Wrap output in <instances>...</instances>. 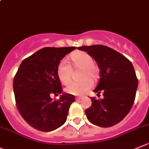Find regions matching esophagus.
<instances>
[{
  "label": "esophagus",
  "instance_id": "obj_1",
  "mask_svg": "<svg viewBox=\"0 0 149 149\" xmlns=\"http://www.w3.org/2000/svg\"><path fill=\"white\" fill-rule=\"evenodd\" d=\"M75 100H76V101H78V100H82V97H76Z\"/></svg>",
  "mask_w": 149,
  "mask_h": 149
}]
</instances>
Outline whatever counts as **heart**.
Returning <instances> with one entry per match:
<instances>
[{"label":"heart","mask_w":149,"mask_h":149,"mask_svg":"<svg viewBox=\"0 0 149 149\" xmlns=\"http://www.w3.org/2000/svg\"><path fill=\"white\" fill-rule=\"evenodd\" d=\"M74 66L75 68L83 69L82 78H86L80 82H72L66 88V91L72 95H83L93 87L91 79L97 78V69L95 67L93 58L87 52L83 51H77L71 55ZM72 66L66 59H62L57 68V74L62 83L66 85L71 81Z\"/></svg>","instance_id":"heart-1"}]
</instances>
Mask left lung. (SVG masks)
Returning <instances> with one entry per match:
<instances>
[{"mask_svg": "<svg viewBox=\"0 0 149 149\" xmlns=\"http://www.w3.org/2000/svg\"><path fill=\"white\" fill-rule=\"evenodd\" d=\"M86 51L97 63L100 79L93 92H102L104 98L95 100L86 110L91 123L101 127H110L122 121L131 110L138 80L132 63L124 56L104 45L77 47Z\"/></svg>", "mask_w": 149, "mask_h": 149, "instance_id": "8db88e82", "label": "left lung"}]
</instances>
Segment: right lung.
Segmentation results:
<instances>
[{
	"instance_id": "obj_1",
	"label": "right lung",
	"mask_w": 149,
	"mask_h": 149,
	"mask_svg": "<svg viewBox=\"0 0 149 149\" xmlns=\"http://www.w3.org/2000/svg\"><path fill=\"white\" fill-rule=\"evenodd\" d=\"M76 49L44 47L22 61L14 78L13 88L17 107L31 127L42 132H50L66 121L74 96L62 93L58 100L52 95L62 93L57 68L66 55Z\"/></svg>"
}]
</instances>
